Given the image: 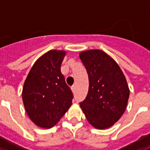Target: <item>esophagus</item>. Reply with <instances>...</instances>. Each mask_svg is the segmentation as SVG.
Listing matches in <instances>:
<instances>
[{"label":"esophagus","mask_w":150,"mask_h":150,"mask_svg":"<svg viewBox=\"0 0 150 150\" xmlns=\"http://www.w3.org/2000/svg\"><path fill=\"white\" fill-rule=\"evenodd\" d=\"M72 91H73V93H76V86H72Z\"/></svg>","instance_id":"1"}]
</instances>
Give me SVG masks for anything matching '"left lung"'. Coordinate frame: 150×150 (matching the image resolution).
I'll return each instance as SVG.
<instances>
[{"label": "left lung", "mask_w": 150, "mask_h": 150, "mask_svg": "<svg viewBox=\"0 0 150 150\" xmlns=\"http://www.w3.org/2000/svg\"><path fill=\"white\" fill-rule=\"evenodd\" d=\"M88 74L87 96L80 107L88 122L97 129L110 127L120 118L128 101V86L116 62L100 50L80 54Z\"/></svg>", "instance_id": "left-lung-1"}]
</instances>
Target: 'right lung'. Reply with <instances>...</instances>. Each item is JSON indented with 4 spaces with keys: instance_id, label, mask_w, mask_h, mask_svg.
I'll use <instances>...</instances> for the list:
<instances>
[{
    "instance_id": "right-lung-1",
    "label": "right lung",
    "mask_w": 150,
    "mask_h": 150,
    "mask_svg": "<svg viewBox=\"0 0 150 150\" xmlns=\"http://www.w3.org/2000/svg\"><path fill=\"white\" fill-rule=\"evenodd\" d=\"M65 52L50 50L30 70L23 89V101L31 120L43 128L56 124L72 105L73 94L60 67Z\"/></svg>"
}]
</instances>
